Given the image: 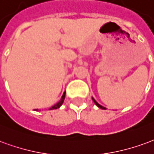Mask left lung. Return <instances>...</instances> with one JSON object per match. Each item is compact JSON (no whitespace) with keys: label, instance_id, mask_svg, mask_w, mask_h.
<instances>
[{"label":"left lung","instance_id":"left-lung-1","mask_svg":"<svg viewBox=\"0 0 154 154\" xmlns=\"http://www.w3.org/2000/svg\"><path fill=\"white\" fill-rule=\"evenodd\" d=\"M92 99H93V101H94V103H95V104H96V105H97V106H98L99 108H101V109H103V110H106V107H104V106H102V105H100L99 103H97V101L95 100L94 97H92Z\"/></svg>","mask_w":154,"mask_h":154}]
</instances>
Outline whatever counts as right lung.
<instances>
[{"label": "right lung", "instance_id": "add662e5", "mask_svg": "<svg viewBox=\"0 0 154 154\" xmlns=\"http://www.w3.org/2000/svg\"><path fill=\"white\" fill-rule=\"evenodd\" d=\"M65 97H66V92H64L63 95H62V97H61V98H60V100L58 102V103H57V104H55L54 106H52L50 108L49 110H53V109H57V108H59L62 104H63L64 103V100H65ZM36 111H38V109L36 110Z\"/></svg>", "mask_w": 154, "mask_h": 154}]
</instances>
